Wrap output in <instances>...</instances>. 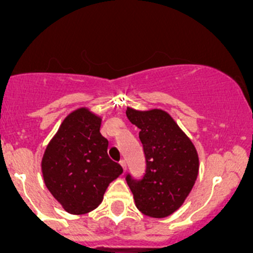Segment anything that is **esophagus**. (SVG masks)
<instances>
[{"mask_svg":"<svg viewBox=\"0 0 253 253\" xmlns=\"http://www.w3.org/2000/svg\"><path fill=\"white\" fill-rule=\"evenodd\" d=\"M120 165H121V167H122V169H124V171H126V168H127V165H126V162H125L124 159H122V160H120Z\"/></svg>","mask_w":253,"mask_h":253,"instance_id":"1","label":"esophagus"}]
</instances>
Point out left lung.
Segmentation results:
<instances>
[{
    "label": "left lung",
    "mask_w": 253,
    "mask_h": 253,
    "mask_svg": "<svg viewBox=\"0 0 253 253\" xmlns=\"http://www.w3.org/2000/svg\"><path fill=\"white\" fill-rule=\"evenodd\" d=\"M139 128L145 157L142 178L126 175L136 207L152 218H165L180 208L198 175V154L191 139L168 112L126 110Z\"/></svg>",
    "instance_id": "obj_1"
}]
</instances>
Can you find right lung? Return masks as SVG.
Masks as SVG:
<instances>
[{
    "label": "right lung",
    "instance_id": "add662e5",
    "mask_svg": "<svg viewBox=\"0 0 253 253\" xmlns=\"http://www.w3.org/2000/svg\"><path fill=\"white\" fill-rule=\"evenodd\" d=\"M101 119L82 108L71 112L48 143L42 162L45 185L71 214H84L101 203L109 183L122 168L108 155Z\"/></svg>",
    "mask_w": 253,
    "mask_h": 253
}]
</instances>
